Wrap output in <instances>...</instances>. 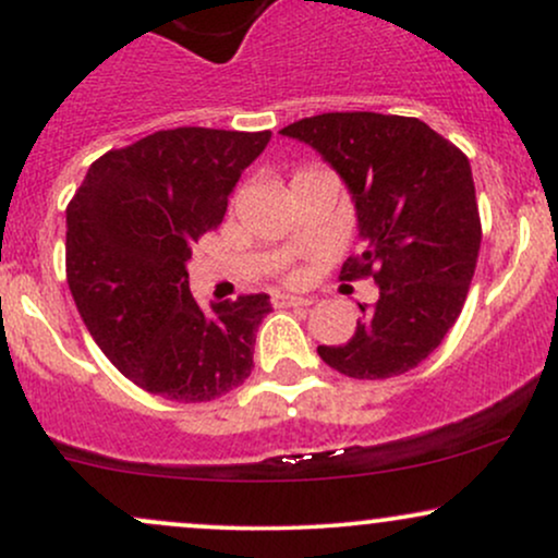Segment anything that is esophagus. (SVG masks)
Instances as JSON below:
<instances>
[{"instance_id": "esophagus-1", "label": "esophagus", "mask_w": 558, "mask_h": 558, "mask_svg": "<svg viewBox=\"0 0 558 558\" xmlns=\"http://www.w3.org/2000/svg\"><path fill=\"white\" fill-rule=\"evenodd\" d=\"M272 304L275 306H310L315 304V299H306V296H293V293H272Z\"/></svg>"}]
</instances>
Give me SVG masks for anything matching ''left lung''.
<instances>
[{"instance_id":"1","label":"left lung","mask_w":558,"mask_h":558,"mask_svg":"<svg viewBox=\"0 0 558 558\" xmlns=\"http://www.w3.org/2000/svg\"><path fill=\"white\" fill-rule=\"evenodd\" d=\"M280 136L312 146L351 194L362 254L341 278L380 286L373 310L319 360L356 380L414 369L438 349L462 312L475 275L480 215L470 159L417 118L325 112L286 125Z\"/></svg>"}]
</instances>
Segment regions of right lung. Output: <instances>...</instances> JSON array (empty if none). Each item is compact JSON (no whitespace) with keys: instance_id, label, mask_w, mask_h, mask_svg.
Instances as JSON below:
<instances>
[{"instance_id":"right-lung-1","label":"right lung","mask_w":558,"mask_h":558,"mask_svg":"<svg viewBox=\"0 0 558 558\" xmlns=\"http://www.w3.org/2000/svg\"><path fill=\"white\" fill-rule=\"evenodd\" d=\"M267 141L270 131H157L96 159L68 204L75 306L107 360L149 393L213 401L252 375L270 296L246 293L207 312L185 267Z\"/></svg>"}]
</instances>
